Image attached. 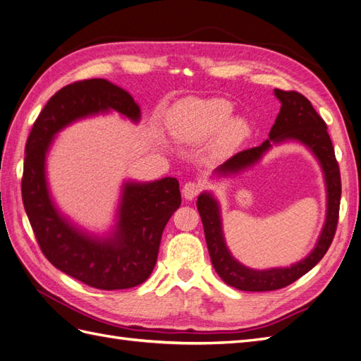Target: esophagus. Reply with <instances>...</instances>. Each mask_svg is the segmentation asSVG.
I'll list each match as a JSON object with an SVG mask.
<instances>
[{
	"label": "esophagus",
	"mask_w": 361,
	"mask_h": 361,
	"mask_svg": "<svg viewBox=\"0 0 361 361\" xmlns=\"http://www.w3.org/2000/svg\"><path fill=\"white\" fill-rule=\"evenodd\" d=\"M183 197L186 198V200H193L195 198L198 193L201 192V186L198 183H193V181H189V183H186L183 186Z\"/></svg>",
	"instance_id": "esophagus-1"
}]
</instances>
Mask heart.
I'll use <instances>...</instances> for the list:
<instances>
[{"label": "heart", "instance_id": "1", "mask_svg": "<svg viewBox=\"0 0 361 361\" xmlns=\"http://www.w3.org/2000/svg\"><path fill=\"white\" fill-rule=\"evenodd\" d=\"M233 104L223 97H186L178 100L168 114L171 135L181 143L200 145L212 137L210 151L226 157L250 135L252 126L244 116H232Z\"/></svg>", "mask_w": 361, "mask_h": 361}]
</instances>
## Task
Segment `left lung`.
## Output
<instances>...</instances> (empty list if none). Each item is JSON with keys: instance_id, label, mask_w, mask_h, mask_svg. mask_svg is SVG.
<instances>
[{"instance_id": "obj_1", "label": "left lung", "mask_w": 361, "mask_h": 361, "mask_svg": "<svg viewBox=\"0 0 361 361\" xmlns=\"http://www.w3.org/2000/svg\"><path fill=\"white\" fill-rule=\"evenodd\" d=\"M274 96L281 102V111L270 129L269 138L262 145L238 152L232 159L218 166L210 178L223 180L236 177V175L252 169L253 166L259 163L262 157L273 149V146L288 142L300 143L314 155L322 169L326 189V215L316 245L303 259L291 264L290 267H271V269L257 270L239 262L228 250L223 230L219 201L214 195V192H201L197 206L202 227H204L212 264H214V269L221 279L241 291L279 290L298 281L325 256L332 243V238H334L338 221L341 181L334 147H332V142L326 131V123L312 108L311 102L300 92L274 90Z\"/></svg>"}]
</instances>
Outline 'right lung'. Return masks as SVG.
<instances>
[{
  "instance_id": "1",
  "label": "right lung",
  "mask_w": 361,
  "mask_h": 361,
  "mask_svg": "<svg viewBox=\"0 0 361 361\" xmlns=\"http://www.w3.org/2000/svg\"><path fill=\"white\" fill-rule=\"evenodd\" d=\"M111 113L135 125L142 118L133 96L106 79L76 82L47 102L27 138L23 202L42 253L58 270L99 290H126L154 270L163 230L181 204L178 180H125L113 226L97 233L59 209L47 175V157L61 131Z\"/></svg>"
}]
</instances>
